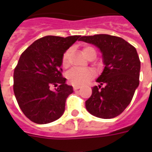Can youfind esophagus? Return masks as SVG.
<instances>
[{
  "mask_svg": "<svg viewBox=\"0 0 152 152\" xmlns=\"http://www.w3.org/2000/svg\"><path fill=\"white\" fill-rule=\"evenodd\" d=\"M80 85H74L73 86V89L75 91L78 90V89H80Z\"/></svg>",
  "mask_w": 152,
  "mask_h": 152,
  "instance_id": "obj_1",
  "label": "esophagus"
}]
</instances>
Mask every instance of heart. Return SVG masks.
I'll use <instances>...</instances> for the list:
<instances>
[{
  "mask_svg": "<svg viewBox=\"0 0 152 152\" xmlns=\"http://www.w3.org/2000/svg\"><path fill=\"white\" fill-rule=\"evenodd\" d=\"M83 54L88 57V59L92 56L96 55V52L94 47L91 46H85L83 48ZM70 55L71 49L67 50L62 56L61 64L63 68H68L70 64ZM95 76V72L90 69H73L69 72L67 76V78L69 82L74 85H82L88 83V81L94 78Z\"/></svg>",
  "mask_w": 152,
  "mask_h": 152,
  "instance_id": "b5f03b06",
  "label": "heart"
}]
</instances>
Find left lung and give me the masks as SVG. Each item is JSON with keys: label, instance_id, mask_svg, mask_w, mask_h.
<instances>
[{"label": "left lung", "instance_id": "left-lung-1", "mask_svg": "<svg viewBox=\"0 0 152 152\" xmlns=\"http://www.w3.org/2000/svg\"><path fill=\"white\" fill-rule=\"evenodd\" d=\"M80 40L98 46L105 64L96 80L100 85L92 88L86 109L97 118H115L129 105L139 85L140 61L137 50L120 37L110 34L82 36Z\"/></svg>", "mask_w": 152, "mask_h": 152}]
</instances>
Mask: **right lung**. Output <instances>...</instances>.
Listing matches in <instances>:
<instances>
[{
	"mask_svg": "<svg viewBox=\"0 0 152 152\" xmlns=\"http://www.w3.org/2000/svg\"><path fill=\"white\" fill-rule=\"evenodd\" d=\"M80 37H42L20 56L14 69L13 91L22 112L33 122L50 123L64 113L73 90L62 76V56Z\"/></svg>",
	"mask_w": 152,
	"mask_h": 152,
	"instance_id": "1",
	"label": "right lung"
}]
</instances>
